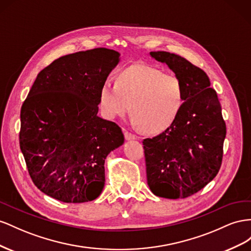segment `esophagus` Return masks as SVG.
<instances>
[{
    "instance_id": "obj_1",
    "label": "esophagus",
    "mask_w": 251,
    "mask_h": 251,
    "mask_svg": "<svg viewBox=\"0 0 251 251\" xmlns=\"http://www.w3.org/2000/svg\"><path fill=\"white\" fill-rule=\"evenodd\" d=\"M124 134H125V139L126 140H135V139H137V135L131 133L130 131H128V130H125Z\"/></svg>"
}]
</instances>
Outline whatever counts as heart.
<instances>
[{"instance_id":"1","label":"heart","mask_w":251,"mask_h":251,"mask_svg":"<svg viewBox=\"0 0 251 251\" xmlns=\"http://www.w3.org/2000/svg\"><path fill=\"white\" fill-rule=\"evenodd\" d=\"M185 103L181 78L148 65L123 70L117 82L106 81L100 90V108L107 119L130 111L132 122L148 132H160L175 123Z\"/></svg>"}]
</instances>
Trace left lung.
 I'll return each mask as SVG.
<instances>
[{"label":"left lung","mask_w":251,"mask_h":251,"mask_svg":"<svg viewBox=\"0 0 251 251\" xmlns=\"http://www.w3.org/2000/svg\"><path fill=\"white\" fill-rule=\"evenodd\" d=\"M181 78L185 103L175 121L156 137L143 141L147 183L156 197L184 199L204 188L219 173L226 125L209 77L182 56L151 51Z\"/></svg>","instance_id":"8db88e82"}]
</instances>
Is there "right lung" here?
Instances as JSON below:
<instances>
[{
    "mask_svg": "<svg viewBox=\"0 0 251 251\" xmlns=\"http://www.w3.org/2000/svg\"><path fill=\"white\" fill-rule=\"evenodd\" d=\"M120 53L95 48L61 56L41 70L21 108L20 147L34 185L64 203L97 199L105 160L123 145L114 122L98 116L100 90Z\"/></svg>",
    "mask_w": 251,
    "mask_h": 251,
    "instance_id": "right-lung-1",
    "label": "right lung"
}]
</instances>
